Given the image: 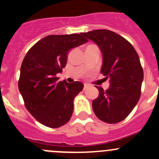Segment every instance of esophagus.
<instances>
[{
    "label": "esophagus",
    "instance_id": "obj_1",
    "mask_svg": "<svg viewBox=\"0 0 159 159\" xmlns=\"http://www.w3.org/2000/svg\"><path fill=\"white\" fill-rule=\"evenodd\" d=\"M89 87V84H84V90H86Z\"/></svg>",
    "mask_w": 159,
    "mask_h": 159
}]
</instances>
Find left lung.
<instances>
[{
  "label": "left lung",
  "mask_w": 159,
  "mask_h": 159,
  "mask_svg": "<svg viewBox=\"0 0 159 159\" xmlns=\"http://www.w3.org/2000/svg\"><path fill=\"white\" fill-rule=\"evenodd\" d=\"M94 41L103 55L101 73L110 79V87L95 86L99 95L92 102L96 116L109 124L128 117L141 96L144 73L139 54L125 38L109 30H94L82 33Z\"/></svg>",
  "instance_id": "8db88e82"
}]
</instances>
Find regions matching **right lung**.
<instances>
[{"label": "right lung", "instance_id": "right-lung-1", "mask_svg": "<svg viewBox=\"0 0 159 159\" xmlns=\"http://www.w3.org/2000/svg\"><path fill=\"white\" fill-rule=\"evenodd\" d=\"M88 41L78 34L48 35L32 46L25 55L18 89L26 108L41 124L55 129L69 121L74 99L84 84L80 81H58L56 75L66 66L68 51Z\"/></svg>", "mask_w": 159, "mask_h": 159}]
</instances>
